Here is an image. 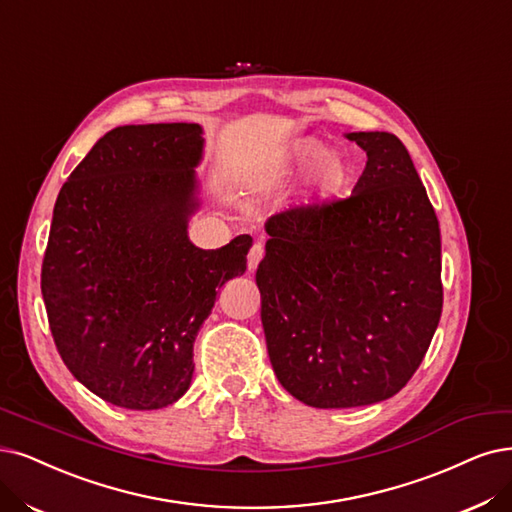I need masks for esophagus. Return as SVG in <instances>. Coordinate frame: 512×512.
<instances>
[{
    "label": "esophagus",
    "instance_id": "obj_1",
    "mask_svg": "<svg viewBox=\"0 0 512 512\" xmlns=\"http://www.w3.org/2000/svg\"><path fill=\"white\" fill-rule=\"evenodd\" d=\"M261 257H263V246L257 242V244L251 246V251H249V270H251V272L257 270Z\"/></svg>",
    "mask_w": 512,
    "mask_h": 512
}]
</instances>
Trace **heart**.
<instances>
[{"mask_svg": "<svg viewBox=\"0 0 512 512\" xmlns=\"http://www.w3.org/2000/svg\"><path fill=\"white\" fill-rule=\"evenodd\" d=\"M287 168L291 175H299L310 168L308 189L316 198H331L342 192L352 177V162L344 151L329 149L318 137H299L287 151Z\"/></svg>", "mask_w": 512, "mask_h": 512, "instance_id": "b5f03b06", "label": "heart"}]
</instances>
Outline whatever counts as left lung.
Segmentation results:
<instances>
[{
  "label": "left lung",
  "instance_id": "left-lung-1",
  "mask_svg": "<svg viewBox=\"0 0 512 512\" xmlns=\"http://www.w3.org/2000/svg\"><path fill=\"white\" fill-rule=\"evenodd\" d=\"M346 137L367 151L352 196L270 217L255 276L278 382L318 409L394 396L443 310L439 219L407 147L390 132Z\"/></svg>",
  "mask_w": 512,
  "mask_h": 512
}]
</instances>
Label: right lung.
<instances>
[{"instance_id": "right-lung-1", "label": "right lung", "mask_w": 512, "mask_h": 512, "mask_svg": "<svg viewBox=\"0 0 512 512\" xmlns=\"http://www.w3.org/2000/svg\"><path fill=\"white\" fill-rule=\"evenodd\" d=\"M202 149L200 124L118 126L56 198L42 263L50 331L75 380L116 407L181 399L217 289L246 270L249 234L211 251L187 236Z\"/></svg>"}]
</instances>
